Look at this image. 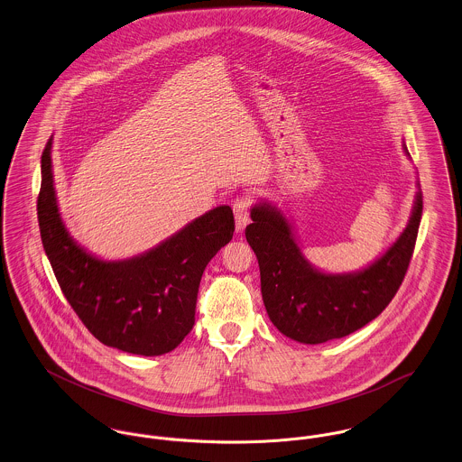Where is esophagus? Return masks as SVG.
Masks as SVG:
<instances>
[{
    "instance_id": "34e87169",
    "label": "esophagus",
    "mask_w": 462,
    "mask_h": 462,
    "mask_svg": "<svg viewBox=\"0 0 462 462\" xmlns=\"http://www.w3.org/2000/svg\"><path fill=\"white\" fill-rule=\"evenodd\" d=\"M249 199L241 197L234 202V216H236V230L243 232L249 223Z\"/></svg>"
}]
</instances>
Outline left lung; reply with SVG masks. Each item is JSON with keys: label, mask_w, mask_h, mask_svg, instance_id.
Returning <instances> with one entry per match:
<instances>
[{"label": "left lung", "mask_w": 462, "mask_h": 462, "mask_svg": "<svg viewBox=\"0 0 462 462\" xmlns=\"http://www.w3.org/2000/svg\"><path fill=\"white\" fill-rule=\"evenodd\" d=\"M402 147L410 156L406 143ZM420 217L419 189L408 225L391 248L360 271L330 274L310 263L291 223L276 206L267 200L254 204L246 239L258 260L262 299L271 321L293 341L319 345L345 337L376 319L404 280Z\"/></svg>", "instance_id": "1"}]
</instances>
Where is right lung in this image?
<instances>
[{"mask_svg":"<svg viewBox=\"0 0 462 462\" xmlns=\"http://www.w3.org/2000/svg\"><path fill=\"white\" fill-rule=\"evenodd\" d=\"M52 137L42 152L38 225L42 245L67 300L106 346L134 356L172 352L195 325L206 265L234 236L228 206L199 216L143 254L102 260L63 223L52 176Z\"/></svg>","mask_w":462,"mask_h":462,"instance_id":"obj_1","label":"right lung"}]
</instances>
